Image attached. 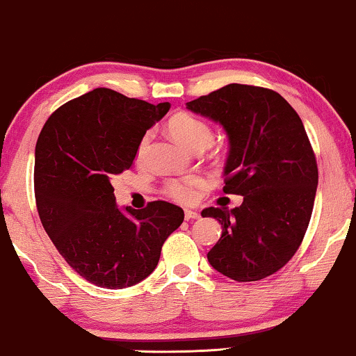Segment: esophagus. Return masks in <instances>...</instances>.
Here are the masks:
<instances>
[{"label":"esophagus","mask_w":356,"mask_h":356,"mask_svg":"<svg viewBox=\"0 0 356 356\" xmlns=\"http://www.w3.org/2000/svg\"><path fill=\"white\" fill-rule=\"evenodd\" d=\"M200 218V213L195 211V210H185V220L190 221V220H196Z\"/></svg>","instance_id":"1"}]
</instances>
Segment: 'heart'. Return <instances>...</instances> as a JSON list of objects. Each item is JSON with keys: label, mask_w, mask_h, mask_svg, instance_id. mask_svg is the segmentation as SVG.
Wrapping results in <instances>:
<instances>
[{"label": "heart", "mask_w": 356, "mask_h": 356, "mask_svg": "<svg viewBox=\"0 0 356 356\" xmlns=\"http://www.w3.org/2000/svg\"><path fill=\"white\" fill-rule=\"evenodd\" d=\"M168 131L170 135L178 141L179 145L185 146L190 152L200 148H208L213 141V129L207 121L196 118L190 113H177L168 120ZM146 148V140L141 141L138 154H143ZM207 186L203 178L200 177H188L183 179H170L165 183V195L170 198L177 200L181 203L195 202L200 190Z\"/></svg>", "instance_id": "1"}]
</instances>
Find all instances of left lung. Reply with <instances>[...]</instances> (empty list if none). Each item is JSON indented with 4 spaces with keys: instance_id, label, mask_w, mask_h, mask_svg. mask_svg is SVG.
I'll list each match as a JSON object with an SVG mask.
<instances>
[{
    "instance_id": "1",
    "label": "left lung",
    "mask_w": 356,
    "mask_h": 356,
    "mask_svg": "<svg viewBox=\"0 0 356 356\" xmlns=\"http://www.w3.org/2000/svg\"><path fill=\"white\" fill-rule=\"evenodd\" d=\"M186 108L223 127L229 143L223 191L243 196L233 210L202 211L221 225L208 261L235 282L270 277L296 253L315 203L318 168L302 120L277 91L238 83Z\"/></svg>"
}]
</instances>
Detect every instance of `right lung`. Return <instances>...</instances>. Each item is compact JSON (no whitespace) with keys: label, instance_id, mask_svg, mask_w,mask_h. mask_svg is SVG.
<instances>
[{"label":"right lung","instance_id":"1","mask_svg":"<svg viewBox=\"0 0 356 356\" xmlns=\"http://www.w3.org/2000/svg\"><path fill=\"white\" fill-rule=\"evenodd\" d=\"M170 103L96 88L63 104L35 149V196L44 232L66 263L96 286L121 290L156 268L185 213L168 202L118 208L111 181L131 168L146 129Z\"/></svg>","mask_w":356,"mask_h":356}]
</instances>
